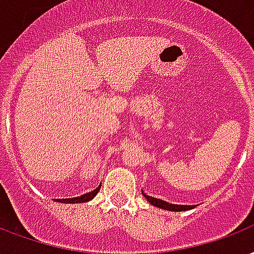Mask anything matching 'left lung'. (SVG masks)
Wrapping results in <instances>:
<instances>
[{
    "label": "left lung",
    "instance_id": "left-lung-1",
    "mask_svg": "<svg viewBox=\"0 0 254 254\" xmlns=\"http://www.w3.org/2000/svg\"><path fill=\"white\" fill-rule=\"evenodd\" d=\"M142 195L148 199V202L156 207H160V208H164V210H168V211H186V210H191V208H194V206H183V204H171V203H167L164 200H161V199H156V198H152V196H148L142 192Z\"/></svg>",
    "mask_w": 254,
    "mask_h": 254
}]
</instances>
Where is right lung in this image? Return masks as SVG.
<instances>
[{"label":"right lung","mask_w":254,"mask_h":254,"mask_svg":"<svg viewBox=\"0 0 254 254\" xmlns=\"http://www.w3.org/2000/svg\"><path fill=\"white\" fill-rule=\"evenodd\" d=\"M99 189H101V186H99L98 189H95L94 191H91V192H87V194L80 195V196H78V198L58 199V200H59V202H62V203H83V202H89V200H91V199H93L95 195L98 194Z\"/></svg>","instance_id":"1"}]
</instances>
